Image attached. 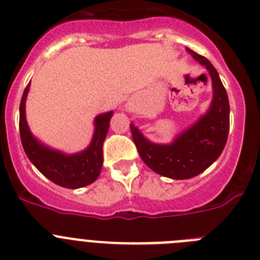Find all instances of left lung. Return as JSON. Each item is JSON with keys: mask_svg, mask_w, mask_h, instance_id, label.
Returning <instances> with one entry per match:
<instances>
[{"mask_svg": "<svg viewBox=\"0 0 260 260\" xmlns=\"http://www.w3.org/2000/svg\"><path fill=\"white\" fill-rule=\"evenodd\" d=\"M186 50L211 77L212 100L207 112L169 143H153L130 123L133 141L144 164L172 180H189L211 167L221 155L229 132V100L219 73L206 57L189 48Z\"/></svg>", "mask_w": 260, "mask_h": 260, "instance_id": "obj_1", "label": "left lung"}]
</instances>
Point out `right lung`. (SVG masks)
I'll use <instances>...</instances> for the list:
<instances>
[{
	"label": "right lung",
	"instance_id": "obj_1",
	"mask_svg": "<svg viewBox=\"0 0 260 260\" xmlns=\"http://www.w3.org/2000/svg\"><path fill=\"white\" fill-rule=\"evenodd\" d=\"M29 91L27 84L19 107V132L23 150L29 161L41 174L56 185L66 189H79L98 180L103 167V143L109 130L113 110L99 114L93 119L92 139L83 151L65 153L52 148L32 134L26 118V100Z\"/></svg>",
	"mask_w": 260,
	"mask_h": 260
}]
</instances>
